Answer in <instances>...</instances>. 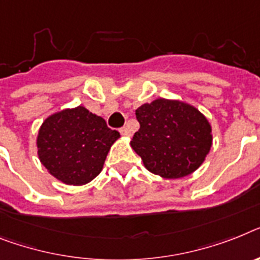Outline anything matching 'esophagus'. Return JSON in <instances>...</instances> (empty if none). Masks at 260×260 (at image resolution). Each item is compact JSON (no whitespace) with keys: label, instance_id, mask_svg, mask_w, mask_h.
Listing matches in <instances>:
<instances>
[{"label":"esophagus","instance_id":"34e87169","mask_svg":"<svg viewBox=\"0 0 260 260\" xmlns=\"http://www.w3.org/2000/svg\"><path fill=\"white\" fill-rule=\"evenodd\" d=\"M120 134L123 135L124 137H129V136H131V131H129V128H128V126H123V128H121V129H120Z\"/></svg>","mask_w":260,"mask_h":260}]
</instances>
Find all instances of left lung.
<instances>
[{"label": "left lung", "mask_w": 260, "mask_h": 260, "mask_svg": "<svg viewBox=\"0 0 260 260\" xmlns=\"http://www.w3.org/2000/svg\"><path fill=\"white\" fill-rule=\"evenodd\" d=\"M136 119L140 129L131 147L148 171L162 178L189 176L210 152V123L190 104L160 98L139 107Z\"/></svg>", "instance_id": "8db88e82"}]
</instances>
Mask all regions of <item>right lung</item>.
<instances>
[{
  "mask_svg": "<svg viewBox=\"0 0 260 260\" xmlns=\"http://www.w3.org/2000/svg\"><path fill=\"white\" fill-rule=\"evenodd\" d=\"M120 137L103 117L79 106L50 115L37 137L38 157L56 180L88 184L102 172L112 144Z\"/></svg>",
  "mask_w": 260,
  "mask_h": 260,
  "instance_id": "right-lung-1",
  "label": "right lung"
}]
</instances>
